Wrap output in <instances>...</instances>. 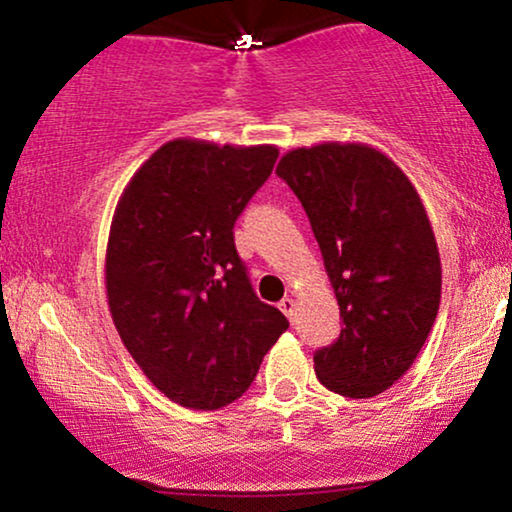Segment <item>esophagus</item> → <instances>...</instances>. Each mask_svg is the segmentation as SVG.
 <instances>
[{"instance_id":"34e87169","label":"esophagus","mask_w":512,"mask_h":512,"mask_svg":"<svg viewBox=\"0 0 512 512\" xmlns=\"http://www.w3.org/2000/svg\"><path fill=\"white\" fill-rule=\"evenodd\" d=\"M279 308H281V313L289 317V320H293V310H296V301H293V298H281Z\"/></svg>"}]
</instances>
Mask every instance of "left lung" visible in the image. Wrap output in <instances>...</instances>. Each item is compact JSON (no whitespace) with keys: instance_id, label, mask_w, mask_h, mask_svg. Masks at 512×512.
Here are the masks:
<instances>
[{"instance_id":"obj_1","label":"left lung","mask_w":512,"mask_h":512,"mask_svg":"<svg viewBox=\"0 0 512 512\" xmlns=\"http://www.w3.org/2000/svg\"><path fill=\"white\" fill-rule=\"evenodd\" d=\"M276 175L310 219L344 327L315 351L317 380L366 399L419 356L440 305V255L407 175L366 144L327 142L281 156Z\"/></svg>"}]
</instances>
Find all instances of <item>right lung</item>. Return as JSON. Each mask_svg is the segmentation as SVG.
I'll use <instances>...</instances> for the list:
<instances>
[{"label":"right lung","instance_id":"1","mask_svg":"<svg viewBox=\"0 0 512 512\" xmlns=\"http://www.w3.org/2000/svg\"><path fill=\"white\" fill-rule=\"evenodd\" d=\"M276 156L269 144L173 139L117 202L105 255L113 322L146 378L187 409L243 395L289 327L255 296L233 238Z\"/></svg>","mask_w":512,"mask_h":512}]
</instances>
